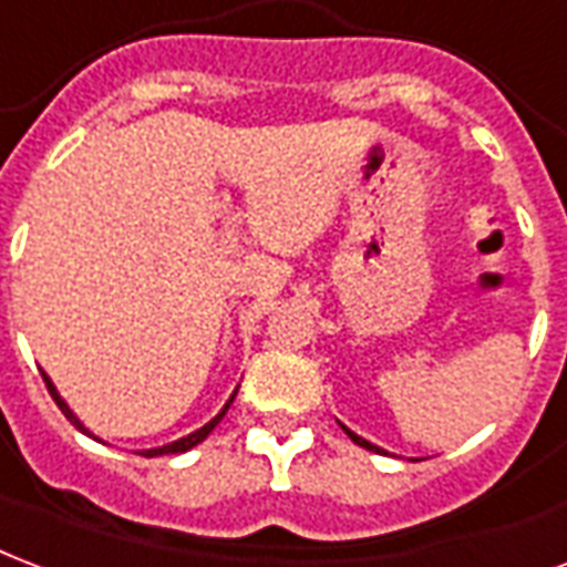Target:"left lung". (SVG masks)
I'll return each instance as SVG.
<instances>
[{
  "label": "left lung",
  "mask_w": 567,
  "mask_h": 567,
  "mask_svg": "<svg viewBox=\"0 0 567 567\" xmlns=\"http://www.w3.org/2000/svg\"><path fill=\"white\" fill-rule=\"evenodd\" d=\"M342 430H346V426H342ZM346 433H348V439H351V442H354V444H360V447H367V451H375V454H379V451H381V447H375V444H369L367 439H360V435H354V433H351V430H346Z\"/></svg>",
  "instance_id": "8db88e82"
}]
</instances>
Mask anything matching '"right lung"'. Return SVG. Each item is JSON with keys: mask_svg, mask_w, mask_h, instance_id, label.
<instances>
[{"mask_svg": "<svg viewBox=\"0 0 567 567\" xmlns=\"http://www.w3.org/2000/svg\"><path fill=\"white\" fill-rule=\"evenodd\" d=\"M41 375H44V372H41ZM44 384H48L50 396H53V402H56V405H60V409H62V414H65V417H69V421L74 423V426H78V430H81V433H86V435H90V430H86V426H83V423L78 421V417H74V412H71L69 405H65V402H62V396H60V393H56V388H53V381H50L48 375H44ZM234 396H237V393H234ZM234 396H230V400H228V405H225V409H221V412L216 414V417H213V421H209V423H204V426H200V430H195V433H192V435H186V439H179V442H174V444H165V447H153V451H144V456L183 454V451H188V447H195V444H200V442H204V439H207L209 433H213V430H216V423H219L221 417H225V412H228V409H230V402H234Z\"/></svg>", "mask_w": 567, "mask_h": 567, "instance_id": "1", "label": "right lung"}]
</instances>
